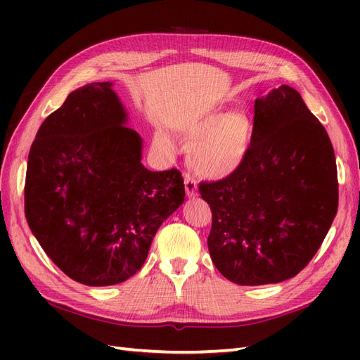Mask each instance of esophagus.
Listing matches in <instances>:
<instances>
[{
  "label": "esophagus",
  "instance_id": "esophagus-1",
  "mask_svg": "<svg viewBox=\"0 0 360 360\" xmlns=\"http://www.w3.org/2000/svg\"><path fill=\"white\" fill-rule=\"evenodd\" d=\"M184 184H186V193H187V196H195L196 195V190H198V186H196L195 178L190 173H187L184 176Z\"/></svg>",
  "mask_w": 360,
  "mask_h": 360
}]
</instances>
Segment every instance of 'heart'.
<instances>
[{
  "mask_svg": "<svg viewBox=\"0 0 360 360\" xmlns=\"http://www.w3.org/2000/svg\"><path fill=\"white\" fill-rule=\"evenodd\" d=\"M190 143H195L192 164L210 179H223L238 172L249 156L254 139V122L244 111L213 110L190 122L186 128ZM164 142L170 145L168 137Z\"/></svg>",
  "mask_w": 360,
  "mask_h": 360,
  "instance_id": "1",
  "label": "heart"
}]
</instances>
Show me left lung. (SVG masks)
I'll use <instances>...</instances> for the list:
<instances>
[{
  "instance_id": "left-lung-1",
  "label": "left lung",
  "mask_w": 360,
  "mask_h": 360,
  "mask_svg": "<svg viewBox=\"0 0 360 360\" xmlns=\"http://www.w3.org/2000/svg\"><path fill=\"white\" fill-rule=\"evenodd\" d=\"M212 209L207 244L217 269L241 286L292 278L338 213L339 184L326 129L294 88L255 101L254 139L238 172L201 182Z\"/></svg>"
}]
</instances>
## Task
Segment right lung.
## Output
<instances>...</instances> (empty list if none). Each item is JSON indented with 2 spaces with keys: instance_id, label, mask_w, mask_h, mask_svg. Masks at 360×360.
Returning a JSON list of instances; mask_svg holds the SVG:
<instances>
[{
  "instance_id": "add662e5",
  "label": "right lung",
  "mask_w": 360,
  "mask_h": 360,
  "mask_svg": "<svg viewBox=\"0 0 360 360\" xmlns=\"http://www.w3.org/2000/svg\"><path fill=\"white\" fill-rule=\"evenodd\" d=\"M127 119L111 82L89 83L46 117L29 151L27 224L60 271L86 286L133 277L184 202L181 172L145 168Z\"/></svg>"
}]
</instances>
